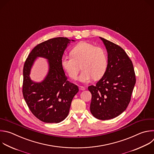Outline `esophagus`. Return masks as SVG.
I'll return each instance as SVG.
<instances>
[{
	"label": "esophagus",
	"instance_id": "obj_1",
	"mask_svg": "<svg viewBox=\"0 0 154 154\" xmlns=\"http://www.w3.org/2000/svg\"><path fill=\"white\" fill-rule=\"evenodd\" d=\"M79 89L81 90V91H84V90H85V88L84 86H79Z\"/></svg>",
	"mask_w": 154,
	"mask_h": 154
}]
</instances>
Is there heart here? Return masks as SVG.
I'll return each mask as SVG.
<instances>
[{
  "label": "heart",
  "instance_id": "heart-1",
  "mask_svg": "<svg viewBox=\"0 0 154 154\" xmlns=\"http://www.w3.org/2000/svg\"><path fill=\"white\" fill-rule=\"evenodd\" d=\"M71 56L62 57L61 65L69 77L76 80L80 70L83 71L79 80L88 83L92 79H99L105 74L108 66V58L105 50L86 42L76 45L72 49Z\"/></svg>",
  "mask_w": 154,
  "mask_h": 154
}]
</instances>
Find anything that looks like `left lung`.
I'll list each match as a JSON object with an SVG mask.
<instances>
[{
	"label": "left lung",
	"instance_id": "1",
	"mask_svg": "<svg viewBox=\"0 0 154 154\" xmlns=\"http://www.w3.org/2000/svg\"><path fill=\"white\" fill-rule=\"evenodd\" d=\"M108 52V66L95 86L88 87L92 94L90 111L97 119H114L127 108L136 82L132 62L120 46L100 37Z\"/></svg>",
	"mask_w": 154,
	"mask_h": 154
}]
</instances>
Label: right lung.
Wrapping results in <instances>:
<instances>
[{"label":"right lung","instance_id":"obj_1","mask_svg":"<svg viewBox=\"0 0 154 154\" xmlns=\"http://www.w3.org/2000/svg\"><path fill=\"white\" fill-rule=\"evenodd\" d=\"M70 41L66 37H56L42 42L32 49L24 63V99L33 115L45 123H59L65 120L72 98L79 92L77 86L67 80L61 65ZM37 57L48 59L50 66L47 76L40 83L32 82L29 77L30 68Z\"/></svg>","mask_w":154,"mask_h":154}]
</instances>
